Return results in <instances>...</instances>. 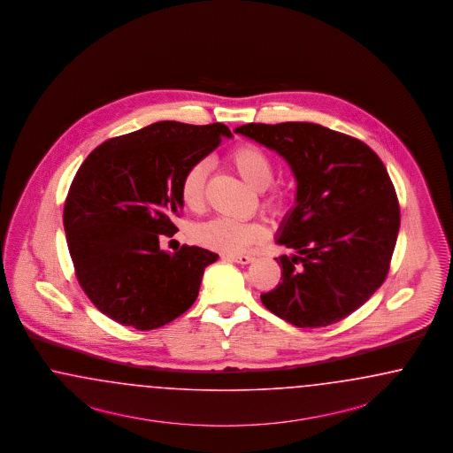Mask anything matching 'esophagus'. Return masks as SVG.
Listing matches in <instances>:
<instances>
[{"instance_id":"34e87169","label":"esophagus","mask_w":453,"mask_h":453,"mask_svg":"<svg viewBox=\"0 0 453 453\" xmlns=\"http://www.w3.org/2000/svg\"><path fill=\"white\" fill-rule=\"evenodd\" d=\"M226 259L237 262V264H250V262L254 261V257H252V256H227Z\"/></svg>"}]
</instances>
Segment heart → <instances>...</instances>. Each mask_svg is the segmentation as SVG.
Segmentation results:
<instances>
[{"label": "heart", "instance_id": "heart-1", "mask_svg": "<svg viewBox=\"0 0 453 453\" xmlns=\"http://www.w3.org/2000/svg\"><path fill=\"white\" fill-rule=\"evenodd\" d=\"M229 163L235 173L252 186L256 191H264L274 179V163L267 152L252 144L237 146L229 154ZM209 165L199 161L192 165L180 180V201L188 209H199L204 203ZM265 207L271 211L282 209V197L271 196L265 199ZM262 227L256 222L231 219V218H216L199 224L194 229V239L212 250L224 254H241L252 244L262 239Z\"/></svg>", "mask_w": 453, "mask_h": 453}]
</instances>
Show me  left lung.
Returning <instances> with one entry per match:
<instances>
[{"instance_id": "1", "label": "left lung", "mask_w": 453, "mask_h": 453, "mask_svg": "<svg viewBox=\"0 0 453 453\" xmlns=\"http://www.w3.org/2000/svg\"><path fill=\"white\" fill-rule=\"evenodd\" d=\"M234 133L275 151L297 182L275 242L282 282L261 301L290 324L326 327L382 286L400 209L384 163L367 144L314 123L244 124Z\"/></svg>"}]
</instances>
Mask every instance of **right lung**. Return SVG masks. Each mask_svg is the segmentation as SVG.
<instances>
[{
    "mask_svg": "<svg viewBox=\"0 0 453 453\" xmlns=\"http://www.w3.org/2000/svg\"><path fill=\"white\" fill-rule=\"evenodd\" d=\"M227 126L159 121L97 146L73 179L65 204L69 254L82 290L126 327L152 330L197 299L219 256L197 246L159 247L178 233L180 180L214 151Z\"/></svg>",
    "mask_w": 453,
    "mask_h": 453,
    "instance_id": "1",
    "label": "right lung"
}]
</instances>
